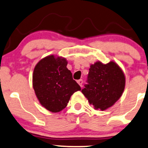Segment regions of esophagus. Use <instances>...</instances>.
<instances>
[{"label":"esophagus","mask_w":148,"mask_h":148,"mask_svg":"<svg viewBox=\"0 0 148 148\" xmlns=\"http://www.w3.org/2000/svg\"><path fill=\"white\" fill-rule=\"evenodd\" d=\"M77 83L79 84V85L81 87L82 86V84H83V80H82V79H79V80H78Z\"/></svg>","instance_id":"1"}]
</instances>
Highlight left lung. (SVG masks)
<instances>
[{
    "label": "left lung",
    "mask_w": 148,
    "mask_h": 148,
    "mask_svg": "<svg viewBox=\"0 0 148 148\" xmlns=\"http://www.w3.org/2000/svg\"><path fill=\"white\" fill-rule=\"evenodd\" d=\"M88 83L82 90L88 103L101 111L111 108L121 98L125 88L126 78L115 62L103 64L98 61L90 64Z\"/></svg>",
    "instance_id": "obj_1"
}]
</instances>
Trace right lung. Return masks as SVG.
Returning a JSON list of instances; mask_svg holds the SVG:
<instances>
[{
	"label": "right lung",
	"instance_id": "1",
	"mask_svg": "<svg viewBox=\"0 0 148 148\" xmlns=\"http://www.w3.org/2000/svg\"><path fill=\"white\" fill-rule=\"evenodd\" d=\"M66 65V58L51 55L40 60L34 69L32 85L36 98L40 105L51 112L62 111L71 95L81 90Z\"/></svg>",
	"mask_w": 148,
	"mask_h": 148
}]
</instances>
